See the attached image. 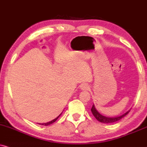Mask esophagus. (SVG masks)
Listing matches in <instances>:
<instances>
[{
    "instance_id": "1",
    "label": "esophagus",
    "mask_w": 147,
    "mask_h": 147,
    "mask_svg": "<svg viewBox=\"0 0 147 147\" xmlns=\"http://www.w3.org/2000/svg\"><path fill=\"white\" fill-rule=\"evenodd\" d=\"M81 89L82 90H88L90 89V87H89V86L87 84H82L81 86Z\"/></svg>"
}]
</instances>
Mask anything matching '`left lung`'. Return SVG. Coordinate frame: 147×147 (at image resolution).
I'll list each match as a JSON object with an SVG mask.
<instances>
[{
	"instance_id": "8db88e82",
	"label": "left lung",
	"mask_w": 147,
	"mask_h": 147,
	"mask_svg": "<svg viewBox=\"0 0 147 147\" xmlns=\"http://www.w3.org/2000/svg\"><path fill=\"white\" fill-rule=\"evenodd\" d=\"M91 111H92L93 115L95 117V118L98 121L101 122V123H115V122L116 121H118L120 120L121 119L124 117H125V115L129 112V110L127 111L125 113H124V114L121 115V116L111 117L104 116V115L100 114V113L96 110L94 105H93L92 109H91Z\"/></svg>"
}]
</instances>
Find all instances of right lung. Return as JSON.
Returning a JSON list of instances; mask_svg holds the SVG:
<instances>
[{
    "label": "right lung",
    "instance_id": "1",
    "mask_svg": "<svg viewBox=\"0 0 147 147\" xmlns=\"http://www.w3.org/2000/svg\"><path fill=\"white\" fill-rule=\"evenodd\" d=\"M62 113H61V114L59 115L58 117H56L55 119H54L53 120H52V121H49V122H47V123H39L40 125H50V124H51V123H54V122L55 121H56L57 119H58V117H59L61 115H62Z\"/></svg>",
    "mask_w": 147,
    "mask_h": 147
}]
</instances>
